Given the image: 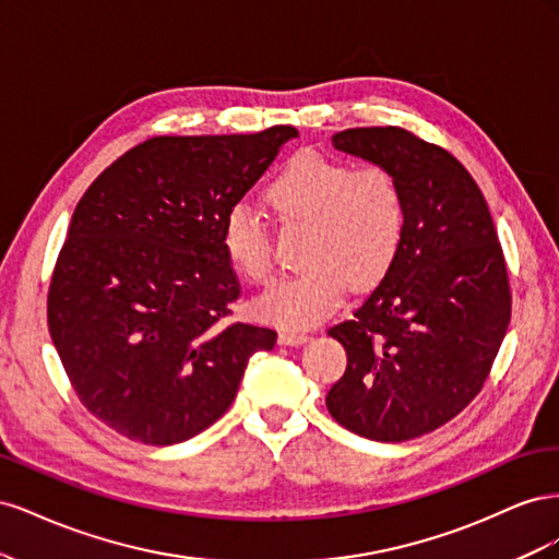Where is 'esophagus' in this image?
<instances>
[{
  "label": "esophagus",
  "mask_w": 559,
  "mask_h": 559,
  "mask_svg": "<svg viewBox=\"0 0 559 559\" xmlns=\"http://www.w3.org/2000/svg\"><path fill=\"white\" fill-rule=\"evenodd\" d=\"M308 341H310V335L300 333V331H282L280 333V345H302Z\"/></svg>",
  "instance_id": "1"
}]
</instances>
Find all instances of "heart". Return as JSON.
<instances>
[{"mask_svg":"<svg viewBox=\"0 0 559 559\" xmlns=\"http://www.w3.org/2000/svg\"><path fill=\"white\" fill-rule=\"evenodd\" d=\"M267 202L284 222L308 224L302 263L308 267L273 286L257 312L286 329H308L345 294L376 286L403 242L405 193L399 177L380 163L347 160L302 151L267 186ZM230 265L253 284L275 275L273 240L249 202H235L222 224Z\"/></svg>","mask_w":559,"mask_h":559,"instance_id":"heart-1","label":"heart"}]
</instances>
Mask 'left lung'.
Segmentation results:
<instances>
[{"label": "left lung", "instance_id": "1", "mask_svg": "<svg viewBox=\"0 0 559 559\" xmlns=\"http://www.w3.org/2000/svg\"><path fill=\"white\" fill-rule=\"evenodd\" d=\"M333 144L386 165L408 216L392 267L329 329L347 368L326 408L370 441H411L460 415L487 382L511 321L509 270L478 183L443 146L396 126L349 128Z\"/></svg>", "mask_w": 559, "mask_h": 559}]
</instances>
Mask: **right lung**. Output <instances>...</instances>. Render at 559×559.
Wrapping results in <instances>:
<instances>
[{
  "mask_svg": "<svg viewBox=\"0 0 559 559\" xmlns=\"http://www.w3.org/2000/svg\"><path fill=\"white\" fill-rule=\"evenodd\" d=\"M296 134L151 138L79 200L48 331L74 394L116 433L189 441L230 408L251 354L275 347L273 329L226 321L242 286L222 224Z\"/></svg>",
  "mask_w": 559,
  "mask_h": 559,
  "instance_id": "1",
  "label": "right lung"
}]
</instances>
